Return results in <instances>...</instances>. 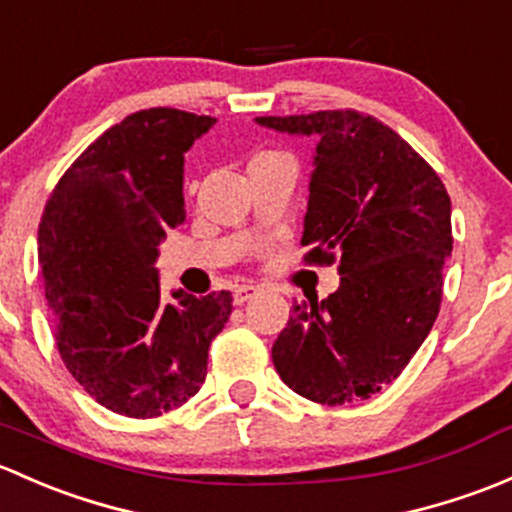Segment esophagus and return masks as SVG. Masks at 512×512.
I'll return each instance as SVG.
<instances>
[{
    "mask_svg": "<svg viewBox=\"0 0 512 512\" xmlns=\"http://www.w3.org/2000/svg\"><path fill=\"white\" fill-rule=\"evenodd\" d=\"M258 291H261V288L254 286V283H241V286L234 288V303L236 305H244L246 300L256 298Z\"/></svg>",
    "mask_w": 512,
    "mask_h": 512,
    "instance_id": "esophagus-1",
    "label": "esophagus"
}]
</instances>
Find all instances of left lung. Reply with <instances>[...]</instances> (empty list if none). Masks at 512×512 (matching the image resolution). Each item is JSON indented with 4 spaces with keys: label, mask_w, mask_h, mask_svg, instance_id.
I'll list each match as a JSON object with an SVG mask.
<instances>
[{
    "label": "left lung",
    "mask_w": 512,
    "mask_h": 512,
    "mask_svg": "<svg viewBox=\"0 0 512 512\" xmlns=\"http://www.w3.org/2000/svg\"><path fill=\"white\" fill-rule=\"evenodd\" d=\"M318 138L308 182L305 261H340V288L293 305L273 342L283 382L310 402L352 404L392 384L429 335L451 256V199L392 128L355 110L256 118Z\"/></svg>",
    "instance_id": "left-lung-1"
}]
</instances>
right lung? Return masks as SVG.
Masks as SVG:
<instances>
[{
	"label": "right lung",
	"instance_id": "add662e5",
	"mask_svg": "<svg viewBox=\"0 0 512 512\" xmlns=\"http://www.w3.org/2000/svg\"><path fill=\"white\" fill-rule=\"evenodd\" d=\"M217 123L150 108L105 130L59 179L39 226L56 345L105 409L152 419L182 407L207 377L231 293H160L155 263L184 217V152Z\"/></svg>",
	"mask_w": 512,
	"mask_h": 512
}]
</instances>
